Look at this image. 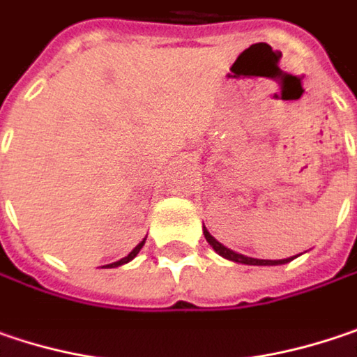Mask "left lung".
Instances as JSON below:
<instances>
[{
  "label": "left lung",
  "mask_w": 357,
  "mask_h": 357,
  "mask_svg": "<svg viewBox=\"0 0 357 357\" xmlns=\"http://www.w3.org/2000/svg\"><path fill=\"white\" fill-rule=\"evenodd\" d=\"M203 234H205V240L209 242V245L215 250L219 256H223V258H227V260H231V262H238V264H248V266H278V264H287V262H291V260L296 258V256H293V258H284V260H258V258H248V256L238 254V252L225 248L223 243L217 242L215 238L205 229V225H203Z\"/></svg>",
  "instance_id": "left-lung-1"
}]
</instances>
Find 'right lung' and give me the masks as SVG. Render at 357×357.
<instances>
[{"label":"right lung","mask_w":357,"mask_h":357,"mask_svg":"<svg viewBox=\"0 0 357 357\" xmlns=\"http://www.w3.org/2000/svg\"><path fill=\"white\" fill-rule=\"evenodd\" d=\"M144 242H146V238H144V240H142V242L138 243V245H136V248H134V250H132V252H130L128 256H126V258H121V260H117V262H114V264H107V268L121 266V264H128L130 260H134V258L138 256V252H140V250H142V245H144Z\"/></svg>","instance_id":"add662e5"}]
</instances>
